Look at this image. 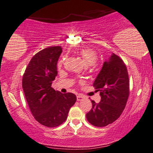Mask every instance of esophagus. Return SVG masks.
Instances as JSON below:
<instances>
[{"instance_id":"obj_1","label":"esophagus","mask_w":153,"mask_h":153,"mask_svg":"<svg viewBox=\"0 0 153 153\" xmlns=\"http://www.w3.org/2000/svg\"><path fill=\"white\" fill-rule=\"evenodd\" d=\"M83 99H84V97L81 94H78V96H77V101H81V100H82Z\"/></svg>"}]
</instances>
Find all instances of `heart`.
Wrapping results in <instances>:
<instances>
[{
    "label": "heart",
    "instance_id": "obj_1",
    "mask_svg": "<svg viewBox=\"0 0 153 153\" xmlns=\"http://www.w3.org/2000/svg\"><path fill=\"white\" fill-rule=\"evenodd\" d=\"M79 54L82 58L85 66H90L97 62L98 56L97 53L91 49L83 48L79 51ZM62 64V61L59 62L58 66H60Z\"/></svg>",
    "mask_w": 153,
    "mask_h": 153
}]
</instances>
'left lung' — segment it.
<instances>
[{"instance_id": "obj_1", "label": "left lung", "mask_w": 153, "mask_h": 153, "mask_svg": "<svg viewBox=\"0 0 153 153\" xmlns=\"http://www.w3.org/2000/svg\"><path fill=\"white\" fill-rule=\"evenodd\" d=\"M93 86L100 91L101 101H91L92 108L86 114L87 120L96 127H105L119 118L129 98V75L123 59L112 54L103 63Z\"/></svg>"}]
</instances>
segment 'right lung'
Here are the masks:
<instances>
[{
	"label": "right lung",
	"instance_id": "add662e5",
	"mask_svg": "<svg viewBox=\"0 0 153 153\" xmlns=\"http://www.w3.org/2000/svg\"><path fill=\"white\" fill-rule=\"evenodd\" d=\"M62 52L61 46L40 50L30 59L22 78L24 95L32 115L48 127H56L64 123L76 101L74 94H62L52 87Z\"/></svg>",
	"mask_w": 153,
	"mask_h": 153
}]
</instances>
